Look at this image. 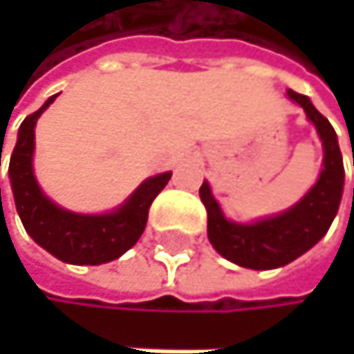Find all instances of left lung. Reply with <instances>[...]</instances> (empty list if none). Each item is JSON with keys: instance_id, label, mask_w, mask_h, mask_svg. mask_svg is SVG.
<instances>
[{"instance_id": "obj_1", "label": "left lung", "mask_w": 354, "mask_h": 354, "mask_svg": "<svg viewBox=\"0 0 354 354\" xmlns=\"http://www.w3.org/2000/svg\"><path fill=\"white\" fill-rule=\"evenodd\" d=\"M287 93L293 102H297L306 110L325 148V167L321 171L319 183L310 189V193L297 206L280 216L266 218L254 225H238L229 223L223 216L208 183L199 187V197L208 210L210 244L225 259L250 270H274L287 266L299 254L310 250L327 234L333 216L337 214L339 199H342L344 163L331 123L312 106L306 95H299L295 91Z\"/></svg>"}]
</instances>
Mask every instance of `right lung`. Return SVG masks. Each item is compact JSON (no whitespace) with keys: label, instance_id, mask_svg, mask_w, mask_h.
I'll list each match as a JSON object with an SVG mask.
<instances>
[{"label":"right lung","instance_id":"obj_1","mask_svg":"<svg viewBox=\"0 0 354 354\" xmlns=\"http://www.w3.org/2000/svg\"><path fill=\"white\" fill-rule=\"evenodd\" d=\"M55 97L57 95L29 114L19 129V140L8 167L17 212L27 234L57 259L74 266H100L114 261L140 240L148 221V208L171 178V171L148 178L125 206L112 214L84 216L61 210L42 195L31 167L35 120L55 102Z\"/></svg>","mask_w":354,"mask_h":354}]
</instances>
